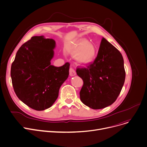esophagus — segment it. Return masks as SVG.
I'll list each match as a JSON object with an SVG mask.
<instances>
[{"label": "esophagus", "instance_id": "1", "mask_svg": "<svg viewBox=\"0 0 147 147\" xmlns=\"http://www.w3.org/2000/svg\"><path fill=\"white\" fill-rule=\"evenodd\" d=\"M69 74L71 76H74L75 75H76V72L75 71L74 69L73 68L70 67V69H69Z\"/></svg>", "mask_w": 147, "mask_h": 147}]
</instances>
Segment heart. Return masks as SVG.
Listing matches in <instances>:
<instances>
[{"mask_svg": "<svg viewBox=\"0 0 147 147\" xmlns=\"http://www.w3.org/2000/svg\"><path fill=\"white\" fill-rule=\"evenodd\" d=\"M69 53L74 55L77 63L81 65H88L96 60L97 56V49L93 43L86 39H81L75 44L67 47Z\"/></svg>", "mask_w": 147, "mask_h": 147, "instance_id": "1", "label": "heart"}]
</instances>
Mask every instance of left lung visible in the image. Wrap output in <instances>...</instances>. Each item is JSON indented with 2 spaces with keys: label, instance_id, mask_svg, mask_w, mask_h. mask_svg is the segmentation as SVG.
<instances>
[{
  "label": "left lung",
  "instance_id": "1",
  "mask_svg": "<svg viewBox=\"0 0 147 147\" xmlns=\"http://www.w3.org/2000/svg\"><path fill=\"white\" fill-rule=\"evenodd\" d=\"M76 74L84 82L81 101L92 109L105 108L116 100L123 86L126 74L123 56L103 37L96 60L87 67L78 68Z\"/></svg>",
  "mask_w": 147,
  "mask_h": 147
}]
</instances>
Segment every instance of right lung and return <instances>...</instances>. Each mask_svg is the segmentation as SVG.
<instances>
[{"mask_svg":"<svg viewBox=\"0 0 147 147\" xmlns=\"http://www.w3.org/2000/svg\"><path fill=\"white\" fill-rule=\"evenodd\" d=\"M56 42L43 36H34L17 51L11 66L14 91L28 107L41 111L52 106L69 76L70 64L51 65Z\"/></svg>","mask_w":147,"mask_h":147,"instance_id":"right-lung-1","label":"right lung"}]
</instances>
